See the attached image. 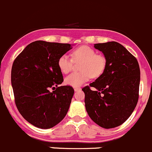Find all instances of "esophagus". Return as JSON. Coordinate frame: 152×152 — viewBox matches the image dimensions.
Instances as JSON below:
<instances>
[{
  "instance_id": "esophagus-1",
  "label": "esophagus",
  "mask_w": 152,
  "mask_h": 152,
  "mask_svg": "<svg viewBox=\"0 0 152 152\" xmlns=\"http://www.w3.org/2000/svg\"><path fill=\"white\" fill-rule=\"evenodd\" d=\"M74 90H75V91H78L81 90V88L80 87H75V88H74Z\"/></svg>"
}]
</instances>
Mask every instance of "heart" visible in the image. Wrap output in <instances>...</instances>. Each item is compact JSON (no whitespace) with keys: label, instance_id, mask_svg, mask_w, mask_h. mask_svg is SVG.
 <instances>
[{"label":"heart","instance_id":"obj_1","mask_svg":"<svg viewBox=\"0 0 152 152\" xmlns=\"http://www.w3.org/2000/svg\"><path fill=\"white\" fill-rule=\"evenodd\" d=\"M75 62H81L80 65V72L72 73L65 78V83L72 87L80 86L91 78L97 77L104 72L106 66V60L102 56L96 54L91 48L81 46L77 48L72 53ZM73 60L68 56L62 55L58 61V66L64 74H67L71 71L73 65Z\"/></svg>","mask_w":152,"mask_h":152}]
</instances>
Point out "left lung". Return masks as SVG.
Returning a JSON list of instances; mask_svg holds the SVG:
<instances>
[{"mask_svg": "<svg viewBox=\"0 0 152 152\" xmlns=\"http://www.w3.org/2000/svg\"><path fill=\"white\" fill-rule=\"evenodd\" d=\"M106 60L104 72L82 89L90 118L104 129L116 127L128 119L138 100L140 72L137 59L116 42L94 45Z\"/></svg>", "mask_w": 152, "mask_h": 152, "instance_id": "obj_1", "label": "left lung"}]
</instances>
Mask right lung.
Segmentation results:
<instances>
[{"label": "right lung", "instance_id": "obj_1", "mask_svg": "<svg viewBox=\"0 0 152 152\" xmlns=\"http://www.w3.org/2000/svg\"><path fill=\"white\" fill-rule=\"evenodd\" d=\"M72 45L36 41L14 61L11 81L15 104L22 116L41 129L52 128L66 115L74 94L63 83L58 58Z\"/></svg>", "mask_w": 152, "mask_h": 152}]
</instances>
